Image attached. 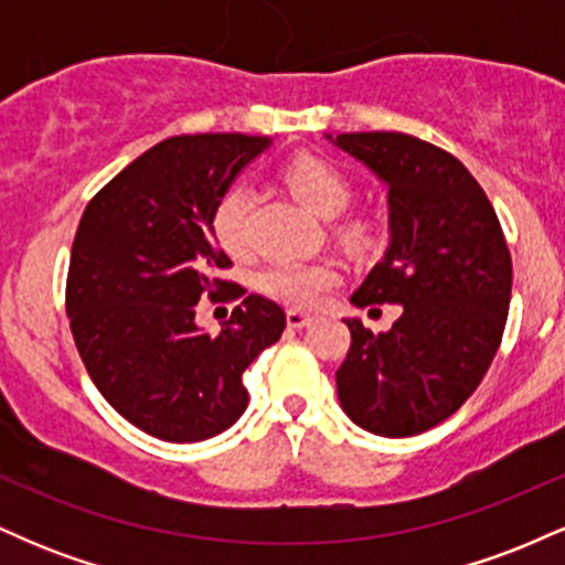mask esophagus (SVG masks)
I'll return each mask as SVG.
<instances>
[{"label":"esophagus","mask_w":565,"mask_h":565,"mask_svg":"<svg viewBox=\"0 0 565 565\" xmlns=\"http://www.w3.org/2000/svg\"><path fill=\"white\" fill-rule=\"evenodd\" d=\"M287 323L291 329H305L313 323V316L302 313V310H287Z\"/></svg>","instance_id":"obj_1"}]
</instances>
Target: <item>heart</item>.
Listing matches in <instances>:
<instances>
[{
    "mask_svg": "<svg viewBox=\"0 0 565 565\" xmlns=\"http://www.w3.org/2000/svg\"><path fill=\"white\" fill-rule=\"evenodd\" d=\"M281 178L289 191L295 193V199L302 206H308L313 215L334 217L345 210L350 199V185L345 174L334 170L329 161L310 157V153H300V157L287 161ZM249 185L236 183L217 199L215 210H212V233H215L217 244L225 252H231V255H236V252H242L246 246V217H249ZM345 233L350 242L361 244L369 238V225L350 223ZM337 281H340V276L327 263L281 260L260 274V289L265 295L276 297V300L287 305H297V308H310V305L321 302V297Z\"/></svg>",
    "mask_w": 565,
    "mask_h": 565,
    "instance_id": "heart-1",
    "label": "heart"
}]
</instances>
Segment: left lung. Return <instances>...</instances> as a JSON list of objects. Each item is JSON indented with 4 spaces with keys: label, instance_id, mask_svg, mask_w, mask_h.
Returning <instances> with one entry per match:
<instances>
[{
    "label": "left lung",
    "instance_id": "left-lung-1",
    "mask_svg": "<svg viewBox=\"0 0 565 565\" xmlns=\"http://www.w3.org/2000/svg\"><path fill=\"white\" fill-rule=\"evenodd\" d=\"M327 140L387 185L391 244L350 302L401 305L380 334L345 319L337 395L374 436H417L451 417L494 361L510 310L508 242L483 188L444 148L404 132Z\"/></svg>",
    "mask_w": 565,
    "mask_h": 565
}]
</instances>
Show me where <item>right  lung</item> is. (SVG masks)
Listing matches in <instances>:
<instances>
[{
  "label": "right lung",
  "instance_id": "obj_1",
  "mask_svg": "<svg viewBox=\"0 0 565 565\" xmlns=\"http://www.w3.org/2000/svg\"><path fill=\"white\" fill-rule=\"evenodd\" d=\"M270 138L178 135L148 148L87 204L71 246L66 313L76 350L103 398L127 423L170 444L228 430L249 393L244 369L287 327L274 300L233 287L242 302L217 334L196 305L228 289L231 260L212 210Z\"/></svg>",
  "mask_w": 565,
  "mask_h": 565
}]
</instances>
